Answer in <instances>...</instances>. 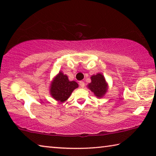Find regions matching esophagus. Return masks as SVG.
Here are the masks:
<instances>
[{"mask_svg":"<svg viewBox=\"0 0 156 156\" xmlns=\"http://www.w3.org/2000/svg\"><path fill=\"white\" fill-rule=\"evenodd\" d=\"M79 84H80V86L81 87H84V83L83 81L79 82Z\"/></svg>","mask_w":156,"mask_h":156,"instance_id":"1","label":"esophagus"}]
</instances>
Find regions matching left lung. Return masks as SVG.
<instances>
[{"mask_svg": "<svg viewBox=\"0 0 156 156\" xmlns=\"http://www.w3.org/2000/svg\"><path fill=\"white\" fill-rule=\"evenodd\" d=\"M91 79V83L89 84L88 87L92 92H94L96 96L101 98L107 90V84L104 76L101 73H98L96 75L92 76Z\"/></svg>", "mask_w": 156, "mask_h": 156, "instance_id": "1", "label": "left lung"}]
</instances>
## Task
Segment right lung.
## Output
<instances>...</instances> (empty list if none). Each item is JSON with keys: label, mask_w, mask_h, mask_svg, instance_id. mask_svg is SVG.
I'll return each instance as SVG.
<instances>
[{"label": "right lung", "mask_w": 156, "mask_h": 156, "mask_svg": "<svg viewBox=\"0 0 156 156\" xmlns=\"http://www.w3.org/2000/svg\"><path fill=\"white\" fill-rule=\"evenodd\" d=\"M78 84L75 81H69L67 76L60 72L51 84L50 92L51 96L58 101L65 102Z\"/></svg>", "instance_id": "right-lung-1"}]
</instances>
